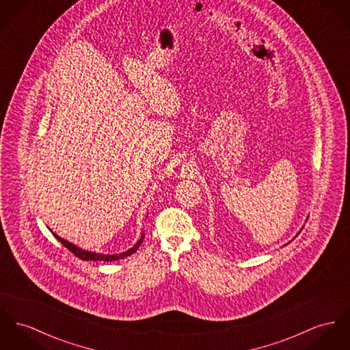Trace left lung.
I'll return each instance as SVG.
<instances>
[{"mask_svg": "<svg viewBox=\"0 0 350 350\" xmlns=\"http://www.w3.org/2000/svg\"><path fill=\"white\" fill-rule=\"evenodd\" d=\"M298 233H299V232H298Z\"/></svg>", "mask_w": 350, "mask_h": 350, "instance_id": "obj_1", "label": "left lung"}]
</instances>
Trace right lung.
<instances>
[{"label": "right lung", "mask_w": 350, "mask_h": 350, "mask_svg": "<svg viewBox=\"0 0 350 350\" xmlns=\"http://www.w3.org/2000/svg\"><path fill=\"white\" fill-rule=\"evenodd\" d=\"M53 236L58 241L61 242L65 247H68L75 256H77L79 258L83 260V261H116V260H120V258H125V257H128V256H131V254L135 253V250L139 247V245L144 241V237H145V234L142 233L141 237H139V240L135 242V246L131 247L129 250L124 252V253H120V254H101V253H93V252L83 250V249L79 247L77 245H75V243H72V242L66 241V240H64V239H61V237H58L55 233H53Z\"/></svg>", "instance_id": "obj_1"}]
</instances>
